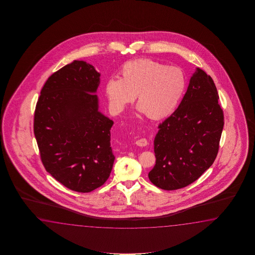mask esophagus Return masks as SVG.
<instances>
[{
	"label": "esophagus",
	"instance_id": "34e87169",
	"mask_svg": "<svg viewBox=\"0 0 255 255\" xmlns=\"http://www.w3.org/2000/svg\"><path fill=\"white\" fill-rule=\"evenodd\" d=\"M135 144L139 146H146L147 145V141L146 138H140V139L135 141Z\"/></svg>",
	"mask_w": 255,
	"mask_h": 255
}]
</instances>
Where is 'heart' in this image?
<instances>
[{"instance_id":"1","label":"heart","mask_w":255,"mask_h":255,"mask_svg":"<svg viewBox=\"0 0 255 255\" xmlns=\"http://www.w3.org/2000/svg\"><path fill=\"white\" fill-rule=\"evenodd\" d=\"M119 76H110L105 91L109 104L122 112L137 97V110L151 120H160L173 111L184 93L186 78L177 66H167L147 58L125 63Z\"/></svg>"}]
</instances>
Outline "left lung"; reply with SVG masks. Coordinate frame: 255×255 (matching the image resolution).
<instances>
[{
    "mask_svg": "<svg viewBox=\"0 0 255 255\" xmlns=\"http://www.w3.org/2000/svg\"><path fill=\"white\" fill-rule=\"evenodd\" d=\"M218 99L212 77L196 68L179 108L158 126L156 164L148 173L155 186L166 190L184 188L212 166L224 125Z\"/></svg>",
    "mask_w": 255,
    "mask_h": 255,
    "instance_id": "8db88e82",
    "label": "left lung"
}]
</instances>
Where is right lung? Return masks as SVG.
<instances>
[{"instance_id": "1", "label": "right lung", "mask_w": 255, "mask_h": 255, "mask_svg": "<svg viewBox=\"0 0 255 255\" xmlns=\"http://www.w3.org/2000/svg\"><path fill=\"white\" fill-rule=\"evenodd\" d=\"M99 84L93 65L75 60L49 77L34 111L33 132L46 171L83 193L102 186L114 164V122L98 110Z\"/></svg>"}]
</instances>
